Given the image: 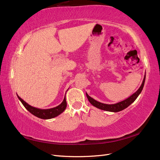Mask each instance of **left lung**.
<instances>
[{
	"mask_svg": "<svg viewBox=\"0 0 160 160\" xmlns=\"http://www.w3.org/2000/svg\"><path fill=\"white\" fill-rule=\"evenodd\" d=\"M145 80H146V75L144 76L142 85L140 86V88L138 89V90L136 92H135V93H134L133 95L129 97V98H127L126 99H125L122 101H120V102L115 103V104H105V103H100L99 101H96L94 99L91 98V97L87 93H86V95L89 101L91 103V104L95 106V108L102 109V110L107 111H111V112H118V111H122L124 109L127 108L129 105H130L133 102H134V101L137 99L139 95L141 93V92L143 88Z\"/></svg>",
	"mask_w": 160,
	"mask_h": 160,
	"instance_id": "8db88e82",
	"label": "left lung"
}]
</instances>
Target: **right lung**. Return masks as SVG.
<instances>
[{"label":"right lung","mask_w":160,"mask_h":160,"mask_svg":"<svg viewBox=\"0 0 160 160\" xmlns=\"http://www.w3.org/2000/svg\"><path fill=\"white\" fill-rule=\"evenodd\" d=\"M18 98L21 101L22 105L31 113L34 115L36 117L43 119H52L53 118H55L57 116L60 115L61 113L63 112L65 109L67 107V102H66V99L65 96L62 102L59 105L57 106L55 108H51V109H38L36 108H34L28 105L27 103H26L25 101L22 100L20 97L17 95Z\"/></svg>","instance_id":"1"}]
</instances>
